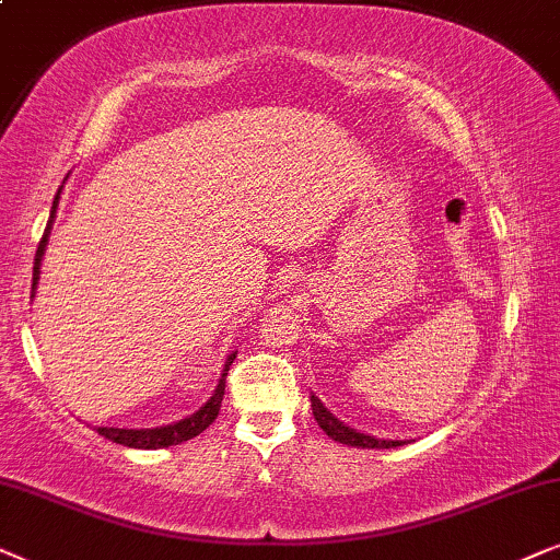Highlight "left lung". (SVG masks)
I'll list each match as a JSON object with an SVG mask.
<instances>
[{
    "mask_svg": "<svg viewBox=\"0 0 560 560\" xmlns=\"http://www.w3.org/2000/svg\"><path fill=\"white\" fill-rule=\"evenodd\" d=\"M312 415H315L319 428H323L332 441H338L342 445H353V448H397V445H405V441H378L374 435H363V432L348 428V424H342L338 417L327 412L325 405L315 397V394H312Z\"/></svg>",
    "mask_w": 560,
    "mask_h": 560,
    "instance_id": "obj_1",
    "label": "left lung"
}]
</instances>
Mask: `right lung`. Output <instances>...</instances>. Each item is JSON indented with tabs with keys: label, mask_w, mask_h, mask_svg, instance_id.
<instances>
[{
	"label": "right lung",
	"mask_w": 560,
	"mask_h": 560,
	"mask_svg": "<svg viewBox=\"0 0 560 560\" xmlns=\"http://www.w3.org/2000/svg\"><path fill=\"white\" fill-rule=\"evenodd\" d=\"M58 197H61V189H58L56 199H54V210H50V220H48V228L46 233L40 237V245H37V253H35V266H33V296H35V289H37V279H40V260H43V253H46V245H48V235H50V225H54V214H56V207H58ZM235 353L228 355L225 361V371H222V378L218 384V389L207 401L205 407H199L197 412L184 417V420H178L174 424H163V428H145V430H125V428H96L100 435L107 438L112 443H119V445H128V448H143V451H155V448H168V445H178L184 441H191V438H197L199 432H205L210 424L218 420L220 415V407H222V394H225V378H228V371H230V363H233Z\"/></svg>",
	"instance_id": "right-lung-1"
}]
</instances>
